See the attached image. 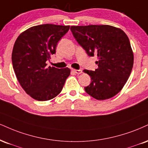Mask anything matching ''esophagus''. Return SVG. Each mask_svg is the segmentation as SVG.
I'll use <instances>...</instances> for the list:
<instances>
[{
    "instance_id": "1",
    "label": "esophagus",
    "mask_w": 148,
    "mask_h": 148,
    "mask_svg": "<svg viewBox=\"0 0 148 148\" xmlns=\"http://www.w3.org/2000/svg\"><path fill=\"white\" fill-rule=\"evenodd\" d=\"M72 71L73 72H74L75 74H80L82 73V70L81 69H72Z\"/></svg>"
}]
</instances>
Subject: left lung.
<instances>
[{
  "mask_svg": "<svg viewBox=\"0 0 148 148\" xmlns=\"http://www.w3.org/2000/svg\"><path fill=\"white\" fill-rule=\"evenodd\" d=\"M72 34L90 56H97L98 68L84 69L91 77L85 90L97 100L114 97L127 82L134 63V54L126 34L108 25L72 26Z\"/></svg>",
  "mask_w": 148,
  "mask_h": 148,
  "instance_id": "obj_1",
  "label": "left lung"
}]
</instances>
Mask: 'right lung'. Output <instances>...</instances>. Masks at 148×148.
Returning a JSON list of instances; mask_svg holds the SVG:
<instances>
[{"mask_svg": "<svg viewBox=\"0 0 148 148\" xmlns=\"http://www.w3.org/2000/svg\"><path fill=\"white\" fill-rule=\"evenodd\" d=\"M69 27L53 24L32 27L21 33L14 43L12 54L14 72L23 90L35 100L56 97L70 74L68 67H46Z\"/></svg>", "mask_w": 148, "mask_h": 148, "instance_id": "add662e5", "label": "right lung"}]
</instances>
